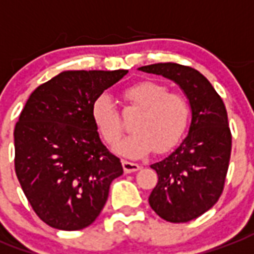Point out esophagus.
Instances as JSON below:
<instances>
[{
  "instance_id": "obj_1",
  "label": "esophagus",
  "mask_w": 254,
  "mask_h": 254,
  "mask_svg": "<svg viewBox=\"0 0 254 254\" xmlns=\"http://www.w3.org/2000/svg\"><path fill=\"white\" fill-rule=\"evenodd\" d=\"M122 167H124V171H125L127 174L136 172V171H138L140 168H141L140 164H137V163H130V161H127V160L122 161Z\"/></svg>"
}]
</instances>
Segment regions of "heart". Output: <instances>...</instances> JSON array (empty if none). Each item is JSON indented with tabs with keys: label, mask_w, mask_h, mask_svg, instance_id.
<instances>
[{
	"label": "heart",
	"mask_w": 254,
	"mask_h": 254,
	"mask_svg": "<svg viewBox=\"0 0 254 254\" xmlns=\"http://www.w3.org/2000/svg\"><path fill=\"white\" fill-rule=\"evenodd\" d=\"M127 106L140 109L132 124L130 136L116 145L114 151L127 159H140L156 148L165 152L179 141L189 125L190 103L185 95L170 93L157 82H140L122 91ZM91 117L101 136L108 144L121 138L124 127L116 102L109 94H101L91 105Z\"/></svg>",
	"instance_id": "1"
}]
</instances>
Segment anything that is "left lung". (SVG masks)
Returning <instances> with one entry per match:
<instances>
[{"instance_id": "1", "label": "left lung", "mask_w": 254, "mask_h": 254, "mask_svg": "<svg viewBox=\"0 0 254 254\" xmlns=\"http://www.w3.org/2000/svg\"><path fill=\"white\" fill-rule=\"evenodd\" d=\"M138 69L174 80L189 99V134L167 157L151 165L159 182L148 199L152 210L165 221L189 222L213 207L222 194L232 152L226 108L195 68L156 63Z\"/></svg>"}]
</instances>
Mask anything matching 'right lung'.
Instances as JSON below:
<instances>
[{"mask_svg":"<svg viewBox=\"0 0 254 254\" xmlns=\"http://www.w3.org/2000/svg\"><path fill=\"white\" fill-rule=\"evenodd\" d=\"M127 74L63 71L29 95L14 127V168L32 208L51 227L80 230L97 219L121 161L99 138L94 99Z\"/></svg>","mask_w":254,"mask_h":254,"instance_id":"add662e5","label":"right lung"}]
</instances>
